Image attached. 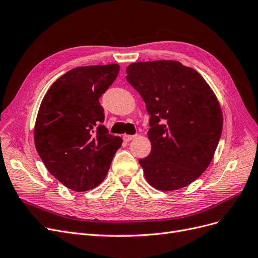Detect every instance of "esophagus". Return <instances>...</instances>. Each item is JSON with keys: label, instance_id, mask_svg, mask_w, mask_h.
Instances as JSON below:
<instances>
[{"label": "esophagus", "instance_id": "34e87169", "mask_svg": "<svg viewBox=\"0 0 258 258\" xmlns=\"http://www.w3.org/2000/svg\"><path fill=\"white\" fill-rule=\"evenodd\" d=\"M137 135H123V139L125 141H131L133 139H135Z\"/></svg>", "mask_w": 258, "mask_h": 258}]
</instances>
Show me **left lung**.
<instances>
[{
    "label": "left lung",
    "instance_id": "left-lung-1",
    "mask_svg": "<svg viewBox=\"0 0 258 258\" xmlns=\"http://www.w3.org/2000/svg\"><path fill=\"white\" fill-rule=\"evenodd\" d=\"M126 73L150 114L151 153L139 159L147 180L159 190L191 184L211 164L221 137L215 93L196 70L175 60L134 62Z\"/></svg>",
    "mask_w": 258,
    "mask_h": 258
}]
</instances>
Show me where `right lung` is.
<instances>
[{
  "label": "right lung",
  "mask_w": 258,
  "mask_h": 258,
  "mask_svg": "<svg viewBox=\"0 0 258 258\" xmlns=\"http://www.w3.org/2000/svg\"><path fill=\"white\" fill-rule=\"evenodd\" d=\"M120 66L74 68L45 93L35 124V146L49 172L74 191L97 187L107 175L122 139L103 125L100 98Z\"/></svg>",
  "instance_id": "add662e5"
}]
</instances>
